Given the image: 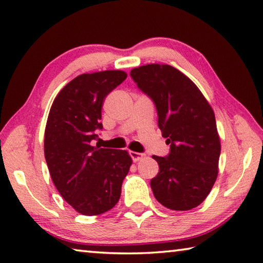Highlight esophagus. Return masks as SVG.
<instances>
[{
	"label": "esophagus",
	"mask_w": 263,
	"mask_h": 263,
	"mask_svg": "<svg viewBox=\"0 0 263 263\" xmlns=\"http://www.w3.org/2000/svg\"><path fill=\"white\" fill-rule=\"evenodd\" d=\"M130 155H131V158H132V160H133V161H135V162L139 161V160H141L142 158H144V154L135 152V151H130Z\"/></svg>",
	"instance_id": "1"
}]
</instances>
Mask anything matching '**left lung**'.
<instances>
[{
  "label": "left lung",
  "instance_id": "1",
  "mask_svg": "<svg viewBox=\"0 0 263 263\" xmlns=\"http://www.w3.org/2000/svg\"><path fill=\"white\" fill-rule=\"evenodd\" d=\"M130 75L153 100L158 125L171 145L167 157H152L159 164L151 180L154 197L171 210H191L208 197L218 176L220 139L215 112L198 87L173 66L149 64Z\"/></svg>",
  "mask_w": 263,
  "mask_h": 263
}]
</instances>
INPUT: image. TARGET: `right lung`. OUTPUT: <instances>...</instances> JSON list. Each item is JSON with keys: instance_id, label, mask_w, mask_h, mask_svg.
Returning <instances> with one entry per match:
<instances>
[{"instance_id": "add662e5", "label": "right lung", "mask_w": 263, "mask_h": 263, "mask_svg": "<svg viewBox=\"0 0 263 263\" xmlns=\"http://www.w3.org/2000/svg\"><path fill=\"white\" fill-rule=\"evenodd\" d=\"M126 78L123 70L79 75L59 91L48 114L44 153L51 179L84 216L102 215L117 204L132 164L127 151L90 145L103 128L104 99Z\"/></svg>"}]
</instances>
